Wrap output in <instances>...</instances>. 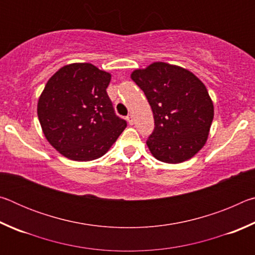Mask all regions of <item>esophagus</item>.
I'll return each mask as SVG.
<instances>
[{
	"label": "esophagus",
	"instance_id": "1",
	"mask_svg": "<svg viewBox=\"0 0 255 255\" xmlns=\"http://www.w3.org/2000/svg\"><path fill=\"white\" fill-rule=\"evenodd\" d=\"M127 122H128L129 125H132L133 124V118H132L131 115H128L127 116Z\"/></svg>",
	"mask_w": 255,
	"mask_h": 255
}]
</instances>
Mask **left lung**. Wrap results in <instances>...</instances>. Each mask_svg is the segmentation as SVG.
<instances>
[{
  "label": "left lung",
  "instance_id": "1",
  "mask_svg": "<svg viewBox=\"0 0 255 255\" xmlns=\"http://www.w3.org/2000/svg\"><path fill=\"white\" fill-rule=\"evenodd\" d=\"M152 108L155 128L146 144L164 163L188 161L204 147L214 119L205 84L183 67L155 62L131 73Z\"/></svg>",
  "mask_w": 255,
  "mask_h": 255
}]
</instances>
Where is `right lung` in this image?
<instances>
[{"label":"right lung","mask_w":255,"mask_h":255,"mask_svg":"<svg viewBox=\"0 0 255 255\" xmlns=\"http://www.w3.org/2000/svg\"><path fill=\"white\" fill-rule=\"evenodd\" d=\"M111 74L89 63L63 66L47 82L37 114L48 143L73 161L105 155L127 124L107 94Z\"/></svg>","instance_id":"obj_1"}]
</instances>
